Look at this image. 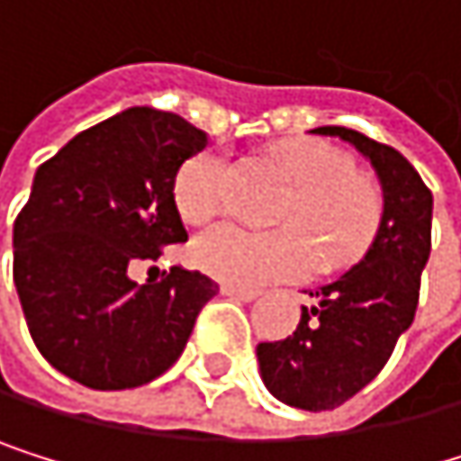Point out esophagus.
<instances>
[{"mask_svg":"<svg viewBox=\"0 0 461 461\" xmlns=\"http://www.w3.org/2000/svg\"><path fill=\"white\" fill-rule=\"evenodd\" d=\"M221 293L223 295H232V298H240V301H254L257 295H259V290H254V287H240V285H221Z\"/></svg>","mask_w":461,"mask_h":461,"instance_id":"esophagus-1","label":"esophagus"}]
</instances>
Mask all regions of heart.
I'll return each instance as SVG.
<instances>
[{
	"mask_svg": "<svg viewBox=\"0 0 461 461\" xmlns=\"http://www.w3.org/2000/svg\"><path fill=\"white\" fill-rule=\"evenodd\" d=\"M268 160L295 185L282 210L285 229L257 232L221 223L193 243L202 271L243 287L310 276L321 265L359 257L382 221L379 187L354 171L351 157L321 138L279 140ZM226 154H190L174 176V204L187 223H207L223 210Z\"/></svg>",
	"mask_w": 461,
	"mask_h": 461,
	"instance_id": "heart-1",
	"label": "heart"
}]
</instances>
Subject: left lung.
Returning <instances> with one entry per match:
<instances>
[{"mask_svg": "<svg viewBox=\"0 0 461 461\" xmlns=\"http://www.w3.org/2000/svg\"><path fill=\"white\" fill-rule=\"evenodd\" d=\"M315 132L357 146L384 190L376 238L359 265L310 293L312 304L301 307L290 338L257 346L265 387L282 403L323 412L374 382L415 321L420 274L431 251V190L387 143L346 127H318Z\"/></svg>", "mask_w": 461, "mask_h": 461, "instance_id": "1", "label": "left lung"}]
</instances>
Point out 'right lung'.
<instances>
[{
	"instance_id": "add662e5",
	"label": "right lung",
	"mask_w": 461,
	"mask_h": 461,
	"mask_svg": "<svg viewBox=\"0 0 461 461\" xmlns=\"http://www.w3.org/2000/svg\"><path fill=\"white\" fill-rule=\"evenodd\" d=\"M207 132L174 113L130 107L71 138L35 171L13 223V282L43 359L91 390H130L182 357L218 285L171 268L130 279L187 232L174 176Z\"/></svg>"
}]
</instances>
